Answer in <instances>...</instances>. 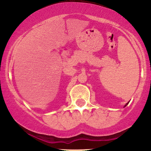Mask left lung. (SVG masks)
I'll return each mask as SVG.
<instances>
[{
	"mask_svg": "<svg viewBox=\"0 0 151 151\" xmlns=\"http://www.w3.org/2000/svg\"><path fill=\"white\" fill-rule=\"evenodd\" d=\"M126 105H128V104H126L125 106H124V107H125V106H126Z\"/></svg>",
	"mask_w": 151,
	"mask_h": 151,
	"instance_id": "obj_1",
	"label": "left lung"
}]
</instances>
